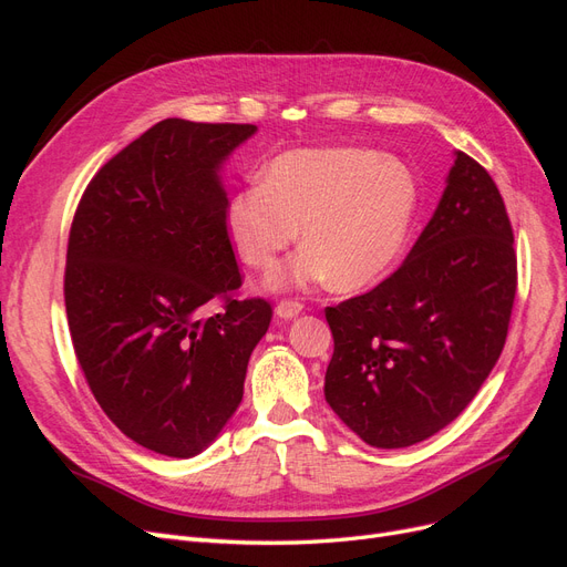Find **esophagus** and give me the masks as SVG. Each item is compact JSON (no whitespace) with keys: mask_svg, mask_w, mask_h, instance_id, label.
Returning a JSON list of instances; mask_svg holds the SVG:
<instances>
[{"mask_svg":"<svg viewBox=\"0 0 567 567\" xmlns=\"http://www.w3.org/2000/svg\"><path fill=\"white\" fill-rule=\"evenodd\" d=\"M302 312H305V305L298 302V300H281L277 305V317L279 319H296Z\"/></svg>","mask_w":567,"mask_h":567,"instance_id":"1","label":"esophagus"}]
</instances>
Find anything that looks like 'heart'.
Here are the masks:
<instances>
[{
  "label": "heart",
  "instance_id": "heart-1",
  "mask_svg": "<svg viewBox=\"0 0 567 567\" xmlns=\"http://www.w3.org/2000/svg\"><path fill=\"white\" fill-rule=\"evenodd\" d=\"M419 182L409 165L375 148H298L274 158L260 184L236 192L225 213L241 260L269 269V290L329 284L352 290L379 281L400 255L419 213Z\"/></svg>",
  "mask_w": 567,
  "mask_h": 567
}]
</instances>
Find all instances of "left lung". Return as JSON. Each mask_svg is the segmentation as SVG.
Returning <instances> with one entry per match:
<instances>
[{"label": "left lung", "instance_id": "left-lung-1", "mask_svg": "<svg viewBox=\"0 0 567 567\" xmlns=\"http://www.w3.org/2000/svg\"><path fill=\"white\" fill-rule=\"evenodd\" d=\"M516 250L487 169L454 151L437 208L402 267L326 307V402L371 447L427 440L471 404L499 359L516 298Z\"/></svg>", "mask_w": 567, "mask_h": 567}]
</instances>
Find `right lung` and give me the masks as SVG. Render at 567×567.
<instances>
[{
	"label": "right lung",
	"mask_w": 567,
	"mask_h": 567,
	"mask_svg": "<svg viewBox=\"0 0 567 567\" xmlns=\"http://www.w3.org/2000/svg\"><path fill=\"white\" fill-rule=\"evenodd\" d=\"M257 132L167 117L99 169L68 238L65 315L90 390L142 447L192 458L234 416L267 333L225 225L221 165ZM226 298L203 320L199 307Z\"/></svg>",
	"instance_id": "obj_1"
}]
</instances>
